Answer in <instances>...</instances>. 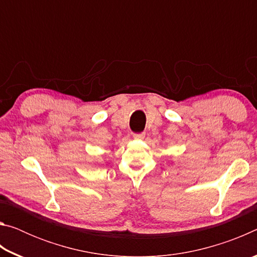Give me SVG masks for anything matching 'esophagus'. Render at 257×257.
Masks as SVG:
<instances>
[{"label":"esophagus","instance_id":"esophagus-1","mask_svg":"<svg viewBox=\"0 0 257 257\" xmlns=\"http://www.w3.org/2000/svg\"><path fill=\"white\" fill-rule=\"evenodd\" d=\"M134 138L137 139V141H143L145 138V133H141V134H134Z\"/></svg>","mask_w":257,"mask_h":257}]
</instances>
